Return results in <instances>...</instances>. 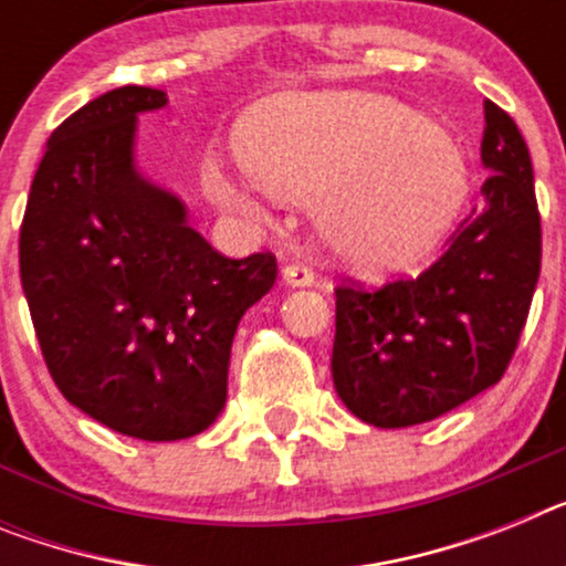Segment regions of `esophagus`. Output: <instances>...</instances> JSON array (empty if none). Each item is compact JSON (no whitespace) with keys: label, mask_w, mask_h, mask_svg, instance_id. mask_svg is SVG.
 Instances as JSON below:
<instances>
[{"label":"esophagus","mask_w":566,"mask_h":566,"mask_svg":"<svg viewBox=\"0 0 566 566\" xmlns=\"http://www.w3.org/2000/svg\"><path fill=\"white\" fill-rule=\"evenodd\" d=\"M280 280L292 289H306V286H315V272H312L308 265L292 263L280 269Z\"/></svg>","instance_id":"esophagus-1"}]
</instances>
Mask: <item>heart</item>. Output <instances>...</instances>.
<instances>
[{
	"label": "heart",
	"instance_id": "heart-1",
	"mask_svg": "<svg viewBox=\"0 0 566 566\" xmlns=\"http://www.w3.org/2000/svg\"><path fill=\"white\" fill-rule=\"evenodd\" d=\"M237 151L265 191L312 202L326 249L360 274L415 269L447 240L470 182L441 125L375 94L283 96L249 117ZM209 195L245 217L263 206L223 163L206 168Z\"/></svg>",
	"mask_w": 566,
	"mask_h": 566
}]
</instances>
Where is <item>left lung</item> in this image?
Here are the masks:
<instances>
[{
  "label": "left lung",
  "instance_id": "1",
  "mask_svg": "<svg viewBox=\"0 0 566 566\" xmlns=\"http://www.w3.org/2000/svg\"><path fill=\"white\" fill-rule=\"evenodd\" d=\"M484 206L418 280L378 292L340 286L332 380L369 427L427 423L504 375L541 272L533 159L518 125L484 103Z\"/></svg>",
  "mask_w": 566,
  "mask_h": 566
}]
</instances>
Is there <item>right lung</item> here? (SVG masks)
Returning a JSON list of instances; mask_svg holds the SVG:
<instances>
[{"label":"right lung","instance_id":"obj_1","mask_svg":"<svg viewBox=\"0 0 566 566\" xmlns=\"http://www.w3.org/2000/svg\"><path fill=\"white\" fill-rule=\"evenodd\" d=\"M159 88L123 85L48 137L19 272L42 355L67 403L139 441L200 434L226 407L231 340L274 286L272 254L229 260L137 166L139 114Z\"/></svg>","mask_w":566,"mask_h":566}]
</instances>
